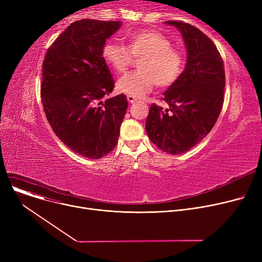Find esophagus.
Instances as JSON below:
<instances>
[{"label":"esophagus","instance_id":"1","mask_svg":"<svg viewBox=\"0 0 262 262\" xmlns=\"http://www.w3.org/2000/svg\"><path fill=\"white\" fill-rule=\"evenodd\" d=\"M127 101H128L129 103H135V102L137 101V99L134 98V96H132V95H127Z\"/></svg>","mask_w":262,"mask_h":262}]
</instances>
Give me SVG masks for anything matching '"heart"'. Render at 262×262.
Masks as SVG:
<instances>
[{"mask_svg": "<svg viewBox=\"0 0 262 262\" xmlns=\"http://www.w3.org/2000/svg\"><path fill=\"white\" fill-rule=\"evenodd\" d=\"M127 47L114 41L102 49L104 61L116 73H123L139 59L138 71L120 77L117 88L120 92L142 98L156 85L168 88L181 78L185 69V56L173 47L171 41L156 31L140 30L126 35Z\"/></svg>", "mask_w": 262, "mask_h": 262, "instance_id": "b5f03b06", "label": "heart"}]
</instances>
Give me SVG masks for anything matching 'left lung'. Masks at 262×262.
<instances>
[{"label": "left lung", "mask_w": 262, "mask_h": 262, "mask_svg": "<svg viewBox=\"0 0 262 262\" xmlns=\"http://www.w3.org/2000/svg\"><path fill=\"white\" fill-rule=\"evenodd\" d=\"M166 23L182 33L187 63L181 78L161 98L169 108L152 104L145 129L158 148L178 155L196 145L214 126L224 102L225 70L209 37L182 21Z\"/></svg>", "instance_id": "8db88e82"}]
</instances>
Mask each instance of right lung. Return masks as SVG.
<instances>
[{
	"label": "right lung",
	"mask_w": 262,
	"mask_h": 262,
	"mask_svg": "<svg viewBox=\"0 0 262 262\" xmlns=\"http://www.w3.org/2000/svg\"><path fill=\"white\" fill-rule=\"evenodd\" d=\"M120 21L82 19L69 25L48 49L41 102L55 135L73 152L100 159L116 147L127 109L124 94L104 101L115 80L102 57Z\"/></svg>",
	"instance_id": "obj_1"
}]
</instances>
